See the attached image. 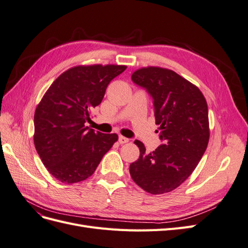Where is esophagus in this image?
<instances>
[{
	"mask_svg": "<svg viewBox=\"0 0 248 248\" xmlns=\"http://www.w3.org/2000/svg\"><path fill=\"white\" fill-rule=\"evenodd\" d=\"M128 141H129V140L127 139V138H125L123 136H120L119 137V142H120V144H126V142H128Z\"/></svg>",
	"mask_w": 248,
	"mask_h": 248,
	"instance_id": "obj_1",
	"label": "esophagus"
}]
</instances>
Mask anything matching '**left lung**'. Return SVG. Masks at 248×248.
<instances>
[{
	"label": "left lung",
	"mask_w": 248,
	"mask_h": 248,
	"mask_svg": "<svg viewBox=\"0 0 248 248\" xmlns=\"http://www.w3.org/2000/svg\"><path fill=\"white\" fill-rule=\"evenodd\" d=\"M131 79L152 96L163 144L146 153L144 144L134 140L140 157L130 164V176L149 193H167L191 175L206 151L210 137L207 101L197 86L161 67L138 69Z\"/></svg>",
	"instance_id": "left-lung-1"
}]
</instances>
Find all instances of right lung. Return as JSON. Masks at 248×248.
Here are the masks:
<instances>
[{
	"label": "right lung",
	"mask_w": 248,
	"mask_h": 248,
	"mask_svg": "<svg viewBox=\"0 0 248 248\" xmlns=\"http://www.w3.org/2000/svg\"><path fill=\"white\" fill-rule=\"evenodd\" d=\"M124 65L76 66L60 76L42 97L34 115V144L47 170L60 182L73 184L93 175L116 133L89 128L111 79Z\"/></svg>",
	"instance_id": "right-lung-1"
}]
</instances>
